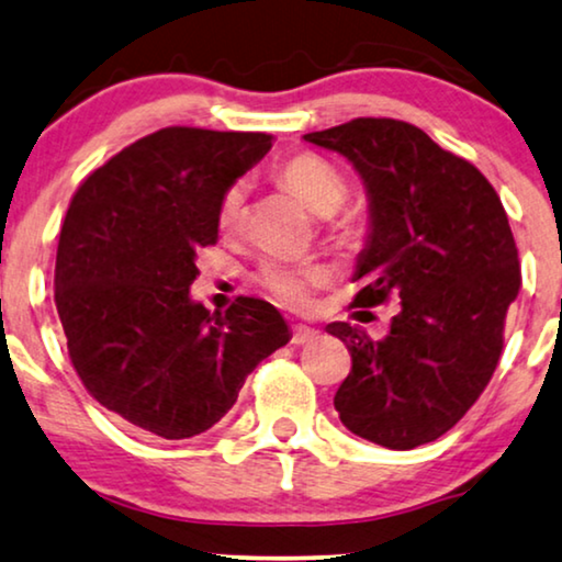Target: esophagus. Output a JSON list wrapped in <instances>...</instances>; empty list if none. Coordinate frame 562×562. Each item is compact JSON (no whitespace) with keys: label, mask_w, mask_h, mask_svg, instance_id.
<instances>
[{"label":"esophagus","mask_w":562,"mask_h":562,"mask_svg":"<svg viewBox=\"0 0 562 562\" xmlns=\"http://www.w3.org/2000/svg\"><path fill=\"white\" fill-rule=\"evenodd\" d=\"M314 337H317V329H312L306 325L291 327V342H294V345H306V342H312Z\"/></svg>","instance_id":"34e87169"}]
</instances>
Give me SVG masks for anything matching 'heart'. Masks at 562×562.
<instances>
[{
    "label": "heart",
    "mask_w": 562,
    "mask_h": 562,
    "mask_svg": "<svg viewBox=\"0 0 562 562\" xmlns=\"http://www.w3.org/2000/svg\"><path fill=\"white\" fill-rule=\"evenodd\" d=\"M276 179L286 191H291L306 210L317 217H329L340 210L348 194V183L342 173L314 153H299V156L283 160L276 168ZM245 217V187L233 183L222 194L217 210V225L222 233H235ZM327 271L314 263H289V260L266 258L256 271V283L276 302L291 306V310H304L312 304L314 289L327 283Z\"/></svg>",
    "instance_id": "1"
}]
</instances>
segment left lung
Listing matches in <instances>:
<instances>
[{
  "label": "left lung",
  "mask_w": 562,
  "mask_h": 562,
  "mask_svg": "<svg viewBox=\"0 0 562 562\" xmlns=\"http://www.w3.org/2000/svg\"><path fill=\"white\" fill-rule=\"evenodd\" d=\"M304 140L340 153L363 179L371 225L352 304L402 299L383 340L327 325L352 358L335 409L352 435L389 450L432 442L488 386L521 286L502 199L479 168L409 122L358 117Z\"/></svg>",
  "instance_id": "left-lung-1"
}]
</instances>
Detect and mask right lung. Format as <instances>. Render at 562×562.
Returning a JSON list of instances; mask_svg holds the SVG:
<instances>
[{"label": "right lung", "mask_w": 562, "mask_h": 562, "mask_svg": "<svg viewBox=\"0 0 562 562\" xmlns=\"http://www.w3.org/2000/svg\"><path fill=\"white\" fill-rule=\"evenodd\" d=\"M266 133L166 127L81 183L60 227L56 310L91 396L148 435L194 437L225 417L260 360L291 340L281 312L191 299L217 243L222 194L271 150Z\"/></svg>", "instance_id": "add662e5"}]
</instances>
